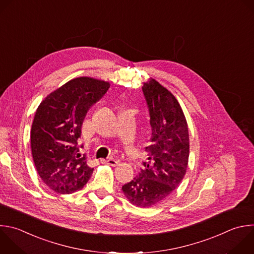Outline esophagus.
<instances>
[{"instance_id": "esophagus-1", "label": "esophagus", "mask_w": 254, "mask_h": 254, "mask_svg": "<svg viewBox=\"0 0 254 254\" xmlns=\"http://www.w3.org/2000/svg\"><path fill=\"white\" fill-rule=\"evenodd\" d=\"M103 163H106V164H109V165H111V166H116V165H118V161L116 160V159H114V158H110V159H108V160H106V159H102L101 160Z\"/></svg>"}]
</instances>
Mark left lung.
Here are the masks:
<instances>
[{
	"instance_id": "obj_1",
	"label": "left lung",
	"mask_w": 254,
	"mask_h": 254,
	"mask_svg": "<svg viewBox=\"0 0 254 254\" xmlns=\"http://www.w3.org/2000/svg\"><path fill=\"white\" fill-rule=\"evenodd\" d=\"M151 127L145 150L147 160L138 176L123 186L128 201L138 207H150L170 195L184 180L190 156L189 127L175 96L153 78L143 82Z\"/></svg>"
}]
</instances>
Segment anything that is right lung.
I'll return each mask as SVG.
<instances>
[{
  "mask_svg": "<svg viewBox=\"0 0 254 254\" xmlns=\"http://www.w3.org/2000/svg\"><path fill=\"white\" fill-rule=\"evenodd\" d=\"M110 82L89 76L75 77L53 93L37 109L31 148L44 184L60 194L75 192L91 179L94 168L80 156L77 138L90 108L108 92Z\"/></svg>",
  "mask_w": 254,
  "mask_h": 254,
  "instance_id": "1",
  "label": "right lung"
}]
</instances>
